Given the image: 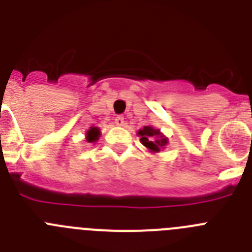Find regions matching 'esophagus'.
I'll return each mask as SVG.
<instances>
[{"mask_svg":"<svg viewBox=\"0 0 252 252\" xmlns=\"http://www.w3.org/2000/svg\"><path fill=\"white\" fill-rule=\"evenodd\" d=\"M115 124L117 125V126H124V124H125L124 116H117V117L115 119Z\"/></svg>","mask_w":252,"mask_h":252,"instance_id":"34e87169","label":"esophagus"}]
</instances>
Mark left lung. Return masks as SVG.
Here are the masks:
<instances>
[{
  "label": "left lung",
  "instance_id": "1",
  "mask_svg": "<svg viewBox=\"0 0 252 252\" xmlns=\"http://www.w3.org/2000/svg\"><path fill=\"white\" fill-rule=\"evenodd\" d=\"M137 133H139L142 145L148 148L151 153H159L168 144V139L160 132V130L154 128L153 126H144V128L139 130Z\"/></svg>",
  "mask_w": 252,
  "mask_h": 252
}]
</instances>
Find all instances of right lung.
<instances>
[{
	"label": "right lung",
	"instance_id": "obj_1",
	"mask_svg": "<svg viewBox=\"0 0 252 252\" xmlns=\"http://www.w3.org/2000/svg\"><path fill=\"white\" fill-rule=\"evenodd\" d=\"M99 135H101V131L98 127H91L90 130L87 131L86 139L88 142H95L98 140Z\"/></svg>",
	"mask_w": 252,
	"mask_h": 252
}]
</instances>
